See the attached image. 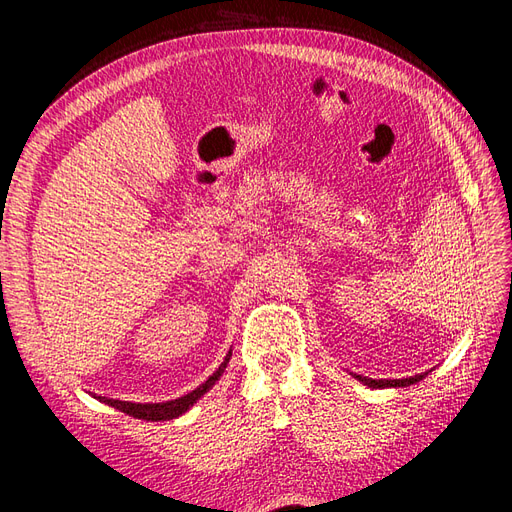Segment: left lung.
<instances>
[{
    "label": "left lung",
    "mask_w": 512,
    "mask_h": 512,
    "mask_svg": "<svg viewBox=\"0 0 512 512\" xmlns=\"http://www.w3.org/2000/svg\"><path fill=\"white\" fill-rule=\"evenodd\" d=\"M427 374L429 371H425V374L410 376V378H401V380H374V378H365V376H354V378L363 382L365 386H369V389H397V386H410V384L421 382Z\"/></svg>",
    "instance_id": "left-lung-1"
}]
</instances>
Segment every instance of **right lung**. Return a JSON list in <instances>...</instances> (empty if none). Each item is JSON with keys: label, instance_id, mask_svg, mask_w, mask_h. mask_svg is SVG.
I'll return each instance as SVG.
<instances>
[{"label": "right lung", "instance_id": "obj_1", "mask_svg": "<svg viewBox=\"0 0 512 512\" xmlns=\"http://www.w3.org/2000/svg\"><path fill=\"white\" fill-rule=\"evenodd\" d=\"M230 356H232V350L224 356V363L218 369H215V374L209 376L203 384L198 386V389H194L192 393L183 395V397L162 401V404H132V401H119V399H108V397H96V399H100L102 404L111 406V408H115L123 414H130L134 418H143V421H153V423H156V421H173V418L188 412L196 404V401L203 397L211 389V386L222 378L224 369L230 361Z\"/></svg>", "mask_w": 512, "mask_h": 512}]
</instances>
